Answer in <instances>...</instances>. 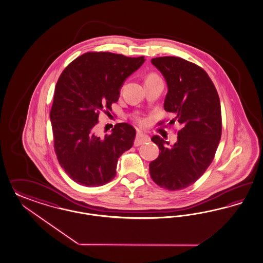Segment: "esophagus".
<instances>
[{"instance_id": "obj_1", "label": "esophagus", "mask_w": 263, "mask_h": 263, "mask_svg": "<svg viewBox=\"0 0 263 263\" xmlns=\"http://www.w3.org/2000/svg\"><path fill=\"white\" fill-rule=\"evenodd\" d=\"M149 141V138L148 136H146L145 134H143V133H137L136 139H135V143H134V145L138 146V145H143V144H145V143H147Z\"/></svg>"}]
</instances>
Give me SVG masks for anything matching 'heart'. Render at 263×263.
Returning <instances> with one entry per match:
<instances>
[{
    "mask_svg": "<svg viewBox=\"0 0 263 263\" xmlns=\"http://www.w3.org/2000/svg\"><path fill=\"white\" fill-rule=\"evenodd\" d=\"M158 79H159V78H158L157 74H155V73H149V74H147V77H146V79H145V82H152V81L158 80ZM137 121H138L140 124H144V123H145V120H144L143 118H137Z\"/></svg>",
    "mask_w": 263,
    "mask_h": 263,
    "instance_id": "b5f03b06",
    "label": "heart"
}]
</instances>
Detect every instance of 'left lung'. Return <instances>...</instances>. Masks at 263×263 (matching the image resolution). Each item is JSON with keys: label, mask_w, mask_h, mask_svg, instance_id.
I'll use <instances>...</instances> for the list:
<instances>
[{"label": "left lung", "mask_w": 263, "mask_h": 263, "mask_svg": "<svg viewBox=\"0 0 263 263\" xmlns=\"http://www.w3.org/2000/svg\"><path fill=\"white\" fill-rule=\"evenodd\" d=\"M152 63L167 83L164 109L174 116L169 124L179 123L181 130L174 145L152 138L160 153L149 163V173L159 186L180 191L197 181L214 159L221 136L220 103L199 66L174 56L154 58Z\"/></svg>", "instance_id": "left-lung-1"}]
</instances>
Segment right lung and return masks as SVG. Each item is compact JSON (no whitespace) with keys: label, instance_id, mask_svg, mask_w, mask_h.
Returning a JSON list of instances; mask_svg holds the SVG:
<instances>
[{"label":"right lung","instance_id":"obj_1","mask_svg":"<svg viewBox=\"0 0 263 263\" xmlns=\"http://www.w3.org/2000/svg\"><path fill=\"white\" fill-rule=\"evenodd\" d=\"M110 52H87L74 59L56 83L50 110L55 154L66 174L84 186H100L117 175L120 155L130 149L135 128L118 123L99 135V112L111 109L127 78L145 62ZM106 112V111H105Z\"/></svg>","mask_w":263,"mask_h":263}]
</instances>
